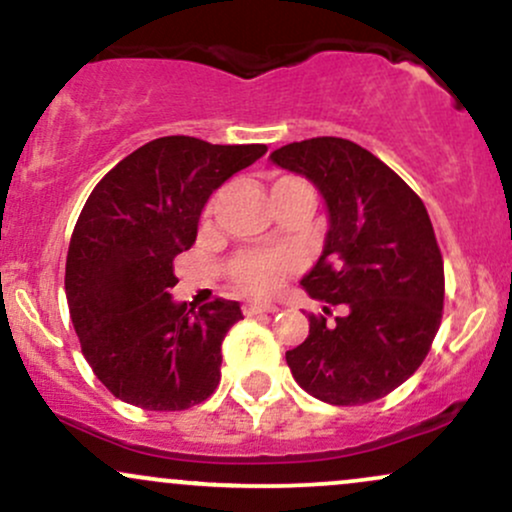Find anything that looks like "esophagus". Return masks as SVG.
<instances>
[{
	"label": "esophagus",
	"mask_w": 512,
	"mask_h": 512,
	"mask_svg": "<svg viewBox=\"0 0 512 512\" xmlns=\"http://www.w3.org/2000/svg\"><path fill=\"white\" fill-rule=\"evenodd\" d=\"M243 313L248 317H252V315H272V313H276V305H260V303L245 305Z\"/></svg>",
	"instance_id": "esophagus-1"
}]
</instances>
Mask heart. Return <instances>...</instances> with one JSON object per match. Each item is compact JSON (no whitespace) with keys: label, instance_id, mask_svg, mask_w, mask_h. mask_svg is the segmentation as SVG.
I'll return each instance as SVG.
<instances>
[{"label":"heart","instance_id":"obj_1","mask_svg":"<svg viewBox=\"0 0 512 512\" xmlns=\"http://www.w3.org/2000/svg\"><path fill=\"white\" fill-rule=\"evenodd\" d=\"M293 269H296V257L272 250H245L228 262V276L236 289L252 296L274 293Z\"/></svg>","mask_w":512,"mask_h":512}]
</instances>
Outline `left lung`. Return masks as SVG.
<instances>
[{
    "instance_id": "1",
    "label": "left lung",
    "mask_w": 512,
    "mask_h": 512,
    "mask_svg": "<svg viewBox=\"0 0 512 512\" xmlns=\"http://www.w3.org/2000/svg\"><path fill=\"white\" fill-rule=\"evenodd\" d=\"M269 158L325 199V245L301 286L342 308L334 322L310 317L305 342L286 351L291 375L320 402H375L424 363L443 317V257L428 211L395 170L349 139H305Z\"/></svg>"
}]
</instances>
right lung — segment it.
<instances>
[{
  "instance_id": "right-lung-1",
  "label": "right lung",
  "mask_w": 512,
  "mask_h": 512,
  "mask_svg": "<svg viewBox=\"0 0 512 512\" xmlns=\"http://www.w3.org/2000/svg\"><path fill=\"white\" fill-rule=\"evenodd\" d=\"M264 154V144L161 137L122 158L86 199L64 289L88 366L122 402L180 411L219 385L221 342L243 313L221 298L199 313L173 301V257L195 245L211 192Z\"/></svg>"
}]
</instances>
